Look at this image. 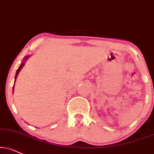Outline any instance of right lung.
Listing matches in <instances>:
<instances>
[{
    "label": "right lung",
    "instance_id": "obj_1",
    "mask_svg": "<svg viewBox=\"0 0 154 154\" xmlns=\"http://www.w3.org/2000/svg\"><path fill=\"white\" fill-rule=\"evenodd\" d=\"M27 58H28V56L25 57V58H24V60H26V59H27ZM23 66H24V63H22L20 64V66H19V68H18V70H17L16 73V76H15V82H16V79H17V76H18V73H19V72H20V70H21V68H23ZM13 87H14V86H13Z\"/></svg>",
    "mask_w": 154,
    "mask_h": 154
}]
</instances>
